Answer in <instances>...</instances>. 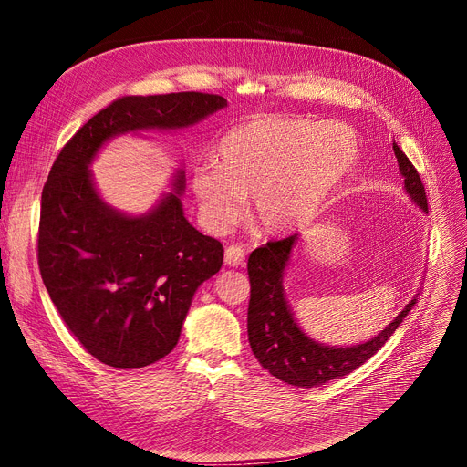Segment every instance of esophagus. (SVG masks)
I'll use <instances>...</instances> for the list:
<instances>
[{
  "label": "esophagus",
  "instance_id": "esophagus-1",
  "mask_svg": "<svg viewBox=\"0 0 467 467\" xmlns=\"http://www.w3.org/2000/svg\"><path fill=\"white\" fill-rule=\"evenodd\" d=\"M244 259H246V252H244L242 246H234L233 244V246H229L225 250V263L229 266H238L244 263Z\"/></svg>",
  "mask_w": 467,
  "mask_h": 467
}]
</instances>
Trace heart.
I'll use <instances>...</instances> for the list:
<instances>
[{
  "instance_id": "obj_1",
  "label": "heart",
  "mask_w": 467,
  "mask_h": 467,
  "mask_svg": "<svg viewBox=\"0 0 467 467\" xmlns=\"http://www.w3.org/2000/svg\"><path fill=\"white\" fill-rule=\"evenodd\" d=\"M359 159L356 132L338 122L261 117L217 141L213 164L199 166L191 191L202 223L229 233L246 210L268 234L305 229L324 212Z\"/></svg>"
}]
</instances>
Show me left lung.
<instances>
[{
	"instance_id": "1",
	"label": "left lung",
	"mask_w": 467,
	"mask_h": 467,
	"mask_svg": "<svg viewBox=\"0 0 467 467\" xmlns=\"http://www.w3.org/2000/svg\"><path fill=\"white\" fill-rule=\"evenodd\" d=\"M394 153L407 194L416 206L428 213L426 191L419 171L396 141ZM297 240L299 234L266 242V246L252 252L248 259V276L252 285L248 340L257 361L273 377L297 388H314L356 371L358 367L375 356L405 320V316L416 303V297H412V301H409L379 335L359 342V345L331 347L317 342L299 327L284 293V273Z\"/></svg>"
}]
</instances>
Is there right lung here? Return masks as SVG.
I'll return each instance as SVG.
<instances>
[{
  "label": "right lung",
  "mask_w": 467,
  "mask_h": 467,
  "mask_svg": "<svg viewBox=\"0 0 467 467\" xmlns=\"http://www.w3.org/2000/svg\"><path fill=\"white\" fill-rule=\"evenodd\" d=\"M223 108V96L204 92L122 96L85 122L48 171L41 278L67 329L98 361L138 369L174 350L194 291L223 265V246L183 215V168L153 210L129 215L102 199L88 166L115 136L189 129Z\"/></svg>",
  "instance_id": "add662e5"
}]
</instances>
